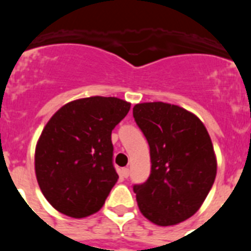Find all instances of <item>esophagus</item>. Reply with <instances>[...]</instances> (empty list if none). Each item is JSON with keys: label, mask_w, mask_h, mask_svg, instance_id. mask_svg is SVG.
I'll list each match as a JSON object with an SVG mask.
<instances>
[{"label": "esophagus", "mask_w": 251, "mask_h": 251, "mask_svg": "<svg viewBox=\"0 0 251 251\" xmlns=\"http://www.w3.org/2000/svg\"><path fill=\"white\" fill-rule=\"evenodd\" d=\"M121 176L124 177V178H127L128 176H129V168H122L121 170Z\"/></svg>", "instance_id": "obj_1"}]
</instances>
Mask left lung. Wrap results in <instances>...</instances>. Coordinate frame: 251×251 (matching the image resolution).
I'll return each instance as SVG.
<instances>
[{
  "label": "left lung",
  "instance_id": "left-lung-1",
  "mask_svg": "<svg viewBox=\"0 0 251 251\" xmlns=\"http://www.w3.org/2000/svg\"><path fill=\"white\" fill-rule=\"evenodd\" d=\"M133 117L150 145L151 175L133 186L139 211L159 226L196 214L216 177L214 146L202 122L174 104H136Z\"/></svg>",
  "mask_w": 251,
  "mask_h": 251
}]
</instances>
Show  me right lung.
<instances>
[{
    "instance_id": "obj_1",
    "label": "right lung",
    "mask_w": 251,
    "mask_h": 251,
    "mask_svg": "<svg viewBox=\"0 0 251 251\" xmlns=\"http://www.w3.org/2000/svg\"><path fill=\"white\" fill-rule=\"evenodd\" d=\"M130 103L90 97L61 106L44 128L35 150V172L50 205L81 219L101 208L118 181L113 166L112 130Z\"/></svg>"
}]
</instances>
